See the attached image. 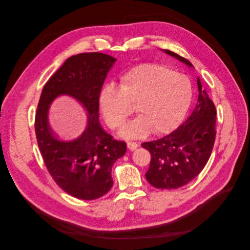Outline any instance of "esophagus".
<instances>
[{
    "label": "esophagus",
    "mask_w": 250,
    "mask_h": 250,
    "mask_svg": "<svg viewBox=\"0 0 250 250\" xmlns=\"http://www.w3.org/2000/svg\"><path fill=\"white\" fill-rule=\"evenodd\" d=\"M127 147L129 148L130 150H134L139 147V144L135 142H127Z\"/></svg>",
    "instance_id": "1"
}]
</instances>
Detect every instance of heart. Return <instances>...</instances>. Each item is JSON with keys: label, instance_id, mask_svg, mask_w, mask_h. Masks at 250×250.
Instances as JSON below:
<instances>
[{"label": "heart", "instance_id": "1", "mask_svg": "<svg viewBox=\"0 0 250 250\" xmlns=\"http://www.w3.org/2000/svg\"><path fill=\"white\" fill-rule=\"evenodd\" d=\"M193 100L192 82L185 74L169 67L144 63L121 76L120 86L108 82L99 94V108L111 129H119L137 104L140 116L125 126L128 138L172 132L183 122Z\"/></svg>", "mask_w": 250, "mask_h": 250}]
</instances>
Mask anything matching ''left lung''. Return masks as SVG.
<instances>
[{"instance_id":"8db88e82","label":"left lung","mask_w":250,"mask_h":250,"mask_svg":"<svg viewBox=\"0 0 250 250\" xmlns=\"http://www.w3.org/2000/svg\"><path fill=\"white\" fill-rule=\"evenodd\" d=\"M166 53L188 66V59L170 50ZM198 101L186 123L166 137L142 144L151 154L146 173L148 183L157 188H177L193 180L206 167L216 139V107L197 77Z\"/></svg>"}]
</instances>
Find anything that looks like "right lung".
<instances>
[{"instance_id":"right-lung-1","label":"right lung","mask_w":250,"mask_h":250,"mask_svg":"<svg viewBox=\"0 0 250 250\" xmlns=\"http://www.w3.org/2000/svg\"><path fill=\"white\" fill-rule=\"evenodd\" d=\"M115 62L98 52L67 58L43 86L37 105L35 134L44 165L57 186L78 199L94 200L110 190L112 166L127 149L99 123V94ZM59 94L75 97L88 111L87 129L74 141L58 140L47 124L48 105Z\"/></svg>"}]
</instances>
